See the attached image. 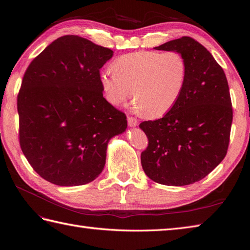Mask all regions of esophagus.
Masks as SVG:
<instances>
[{"mask_svg": "<svg viewBox=\"0 0 250 250\" xmlns=\"http://www.w3.org/2000/svg\"><path fill=\"white\" fill-rule=\"evenodd\" d=\"M127 122H128V125H129L130 127H135V126H138V124H139L138 120L135 118H132V117H128Z\"/></svg>", "mask_w": 250, "mask_h": 250, "instance_id": "34e87169", "label": "esophagus"}]
</instances>
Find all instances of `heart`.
Wrapping results in <instances>:
<instances>
[{
    "label": "heart",
    "mask_w": 250,
    "mask_h": 250,
    "mask_svg": "<svg viewBox=\"0 0 250 250\" xmlns=\"http://www.w3.org/2000/svg\"><path fill=\"white\" fill-rule=\"evenodd\" d=\"M187 75L186 60L178 52L139 51L117 58L112 70L101 71L99 79L110 104H126L133 95L135 108L160 118L178 102Z\"/></svg>",
    "instance_id": "heart-1"
}]
</instances>
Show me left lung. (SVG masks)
<instances>
[{
    "mask_svg": "<svg viewBox=\"0 0 250 250\" xmlns=\"http://www.w3.org/2000/svg\"><path fill=\"white\" fill-rule=\"evenodd\" d=\"M154 49L178 52L188 75L175 106L161 119L140 124L149 141L142 167L157 184L188 186L206 177L228 152L232 122L229 83L213 55L191 37Z\"/></svg>",
    "mask_w": 250,
    "mask_h": 250,
    "instance_id": "left-lung-1",
    "label": "left lung"
}]
</instances>
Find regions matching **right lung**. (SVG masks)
<instances>
[{
  "label": "right lung",
  "mask_w": 250,
  "mask_h": 250,
  "mask_svg": "<svg viewBox=\"0 0 250 250\" xmlns=\"http://www.w3.org/2000/svg\"><path fill=\"white\" fill-rule=\"evenodd\" d=\"M113 51L77 35L57 39L29 64L18 96L20 145L36 173L57 186L95 180L125 113L103 97L100 69Z\"/></svg>",
  "instance_id": "1"
}]
</instances>
